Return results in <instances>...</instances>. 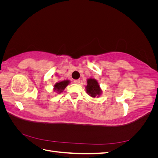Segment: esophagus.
Listing matches in <instances>:
<instances>
[{
  "instance_id": "1",
  "label": "esophagus",
  "mask_w": 158,
  "mask_h": 158,
  "mask_svg": "<svg viewBox=\"0 0 158 158\" xmlns=\"http://www.w3.org/2000/svg\"><path fill=\"white\" fill-rule=\"evenodd\" d=\"M74 83L76 84H80V80H74Z\"/></svg>"
}]
</instances>
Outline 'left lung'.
Returning a JSON list of instances; mask_svg holds the SVG:
<instances>
[{"instance_id":"left-lung-1","label":"left lung","mask_w":158,"mask_h":158,"mask_svg":"<svg viewBox=\"0 0 158 158\" xmlns=\"http://www.w3.org/2000/svg\"><path fill=\"white\" fill-rule=\"evenodd\" d=\"M85 89H86V93L92 98L99 97L102 92L98 81L94 78H89L87 80V85L85 86Z\"/></svg>"}]
</instances>
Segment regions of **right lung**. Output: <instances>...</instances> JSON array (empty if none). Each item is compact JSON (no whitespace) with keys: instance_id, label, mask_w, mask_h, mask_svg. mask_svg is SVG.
<instances>
[{"instance_id":"1","label":"right lung","mask_w":158,"mask_h":158,"mask_svg":"<svg viewBox=\"0 0 158 158\" xmlns=\"http://www.w3.org/2000/svg\"><path fill=\"white\" fill-rule=\"evenodd\" d=\"M69 83L70 80H69L61 81V82L56 83L54 85V91L55 92H56L58 94L61 93L65 89V88L67 86Z\"/></svg>"}]
</instances>
